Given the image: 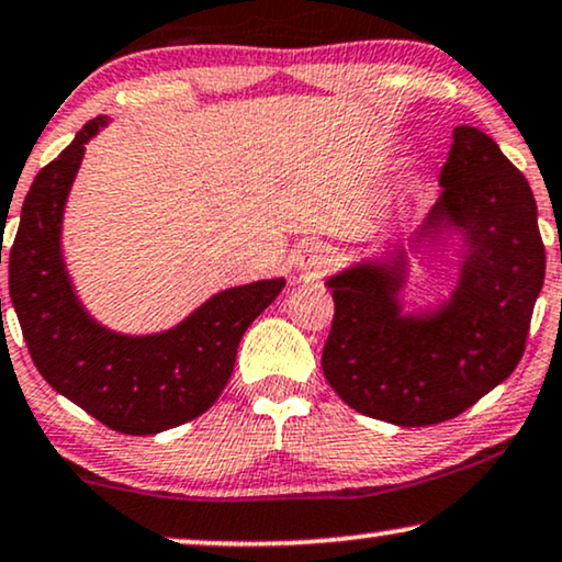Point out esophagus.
Segmentation results:
<instances>
[{"label":"esophagus","instance_id":"obj_1","mask_svg":"<svg viewBox=\"0 0 562 562\" xmlns=\"http://www.w3.org/2000/svg\"><path fill=\"white\" fill-rule=\"evenodd\" d=\"M330 263H333V255L323 245H307L294 255L296 273H302L304 279H323Z\"/></svg>","mask_w":562,"mask_h":562}]
</instances>
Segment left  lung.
Returning a JSON list of instances; mask_svg holds the SVG:
<instances>
[{
	"mask_svg": "<svg viewBox=\"0 0 562 562\" xmlns=\"http://www.w3.org/2000/svg\"><path fill=\"white\" fill-rule=\"evenodd\" d=\"M441 195L411 245L356 260L327 279L335 317L323 371L369 418L431 426L512 376L544 281V245L527 178L480 128L457 126ZM460 239L458 279L434 308L404 312L409 255Z\"/></svg>",
	"mask_w": 562,
	"mask_h": 562,
	"instance_id": "left-lung-1",
	"label": "left lung"
}]
</instances>
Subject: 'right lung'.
Here are the masks:
<instances>
[{
    "instance_id": "right-lung-1",
    "label": "right lung",
    "mask_w": 562,
    "mask_h": 562,
    "mask_svg": "<svg viewBox=\"0 0 562 562\" xmlns=\"http://www.w3.org/2000/svg\"><path fill=\"white\" fill-rule=\"evenodd\" d=\"M108 123V115L85 123L75 142L35 175L10 250V299L35 369L58 395L113 431L151 436L216 403L245 330L286 279L218 291L162 333L128 335L100 325L69 279L61 227L87 142Z\"/></svg>"
}]
</instances>
